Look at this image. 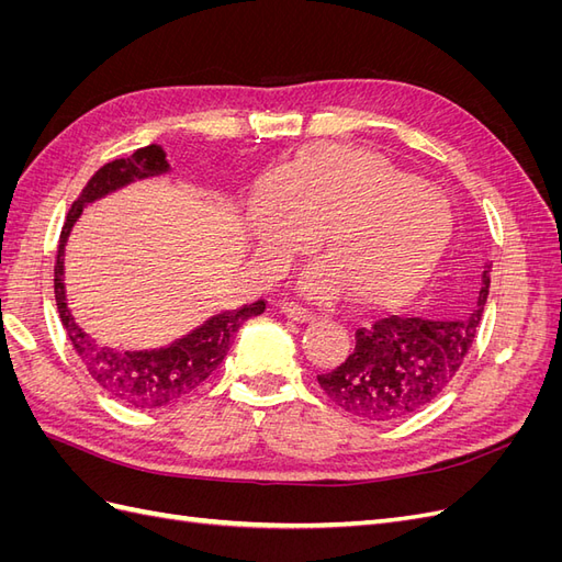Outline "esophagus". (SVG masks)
Here are the masks:
<instances>
[{
    "label": "esophagus",
    "instance_id": "esophagus-1",
    "mask_svg": "<svg viewBox=\"0 0 562 562\" xmlns=\"http://www.w3.org/2000/svg\"><path fill=\"white\" fill-rule=\"evenodd\" d=\"M281 314H283L285 318L297 321V323H312V321H316V314H314V312L304 310V307H300V304H293V302L281 304Z\"/></svg>",
    "mask_w": 562,
    "mask_h": 562
}]
</instances>
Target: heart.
Segmentation results:
<instances>
[{
	"mask_svg": "<svg viewBox=\"0 0 562 562\" xmlns=\"http://www.w3.org/2000/svg\"><path fill=\"white\" fill-rule=\"evenodd\" d=\"M248 223L262 265L279 269L321 232L326 262L304 285L312 295L349 293L389 307L417 293L452 239L450 201L375 151L316 145L258 182Z\"/></svg>",
	"mask_w": 562,
	"mask_h": 562,
	"instance_id": "b5f03b06",
	"label": "heart"
}]
</instances>
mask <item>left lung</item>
I'll list each match as a JSON object with an SVG mask.
<instances>
[{
  "mask_svg": "<svg viewBox=\"0 0 562 562\" xmlns=\"http://www.w3.org/2000/svg\"><path fill=\"white\" fill-rule=\"evenodd\" d=\"M490 293L483 262L473 310L450 321L389 316L356 330V347L342 366L318 375L326 396L366 422H394L422 411L454 380L479 333Z\"/></svg>",
  "mask_w": 562,
  "mask_h": 562,
  "instance_id": "8db88e82",
  "label": "left lung"
}]
</instances>
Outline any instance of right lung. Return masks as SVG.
Returning <instances> with one entry per match:
<instances>
[{"mask_svg":"<svg viewBox=\"0 0 562 562\" xmlns=\"http://www.w3.org/2000/svg\"><path fill=\"white\" fill-rule=\"evenodd\" d=\"M168 173H171V166H168L159 145H147L133 151L126 159L105 164L87 182L79 199L72 203L70 213H67L56 260V304L63 328L70 337L75 351L87 366L89 375L110 396L124 405L138 407V411H157V407H168L192 396L213 375L215 368L223 363L244 323L265 312V300L241 304L239 310H225L203 321L194 330L173 339L171 345L155 349H112L100 345L98 339L79 326L65 293V246L81 213L91 203L124 190L133 182Z\"/></svg>","mask_w":562,"mask_h":562,"instance_id":"right-lung-1","label":"right lung"}]
</instances>
